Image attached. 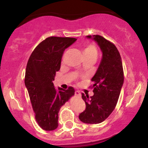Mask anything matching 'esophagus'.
<instances>
[{"mask_svg": "<svg viewBox=\"0 0 148 148\" xmlns=\"http://www.w3.org/2000/svg\"><path fill=\"white\" fill-rule=\"evenodd\" d=\"M75 95L77 97H82V95H81V93H80V92L79 91H75Z\"/></svg>", "mask_w": 148, "mask_h": 148, "instance_id": "obj_1", "label": "esophagus"}]
</instances>
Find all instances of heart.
<instances>
[{"mask_svg": "<svg viewBox=\"0 0 148 148\" xmlns=\"http://www.w3.org/2000/svg\"><path fill=\"white\" fill-rule=\"evenodd\" d=\"M84 56H95L97 55V51L96 47L92 44L85 46V48L83 50Z\"/></svg>", "mask_w": 148, "mask_h": 148, "instance_id": "b5f03b06", "label": "heart"}]
</instances>
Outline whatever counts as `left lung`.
Returning <instances> with one entry per match:
<instances>
[{
  "mask_svg": "<svg viewBox=\"0 0 148 148\" xmlns=\"http://www.w3.org/2000/svg\"><path fill=\"white\" fill-rule=\"evenodd\" d=\"M100 48L102 59L92 78L94 95L82 94L86 110L79 116L84 123L99 124L105 120L114 110L124 83L121 56L116 46L99 35L86 36Z\"/></svg>",
  "mask_w": 148,
  "mask_h": 148,
  "instance_id": "left-lung-1",
  "label": "left lung"
}]
</instances>
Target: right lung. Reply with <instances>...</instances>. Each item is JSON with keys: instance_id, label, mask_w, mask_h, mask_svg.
Segmentation results:
<instances>
[{"instance_id": "1", "label": "right lung", "mask_w": 148, "mask_h": 148, "mask_svg": "<svg viewBox=\"0 0 148 148\" xmlns=\"http://www.w3.org/2000/svg\"><path fill=\"white\" fill-rule=\"evenodd\" d=\"M77 41L75 38L49 37L31 53L26 66L25 86L27 89L37 123L46 131L58 127L60 108L74 95V88H55L53 81L60 69L66 49Z\"/></svg>"}]
</instances>
